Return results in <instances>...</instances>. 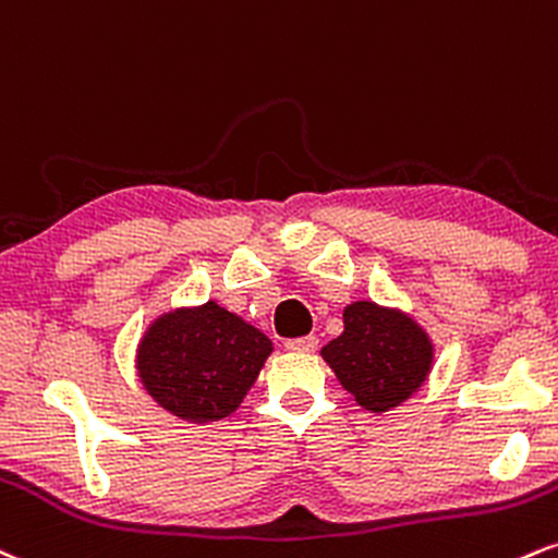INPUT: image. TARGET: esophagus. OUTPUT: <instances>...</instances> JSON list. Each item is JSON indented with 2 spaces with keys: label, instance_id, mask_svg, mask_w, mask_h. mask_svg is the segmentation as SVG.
Returning <instances> with one entry per match:
<instances>
[{
  "label": "esophagus",
  "instance_id": "esophagus-1",
  "mask_svg": "<svg viewBox=\"0 0 558 558\" xmlns=\"http://www.w3.org/2000/svg\"><path fill=\"white\" fill-rule=\"evenodd\" d=\"M284 347L290 352H316L318 339L316 337H300V339H287Z\"/></svg>",
  "mask_w": 558,
  "mask_h": 558
}]
</instances>
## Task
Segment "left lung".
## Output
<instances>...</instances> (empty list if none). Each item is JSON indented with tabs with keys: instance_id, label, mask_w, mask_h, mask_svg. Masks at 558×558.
<instances>
[{
	"instance_id": "left-lung-1",
	"label": "left lung",
	"mask_w": 558,
	"mask_h": 558,
	"mask_svg": "<svg viewBox=\"0 0 558 558\" xmlns=\"http://www.w3.org/2000/svg\"><path fill=\"white\" fill-rule=\"evenodd\" d=\"M342 318L344 331L320 350V357L360 408L384 415L421 391L434 371L436 347L410 313L355 300Z\"/></svg>"
}]
</instances>
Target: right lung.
Segmentation results:
<instances>
[{"label": "right lung", "mask_w": 558, "mask_h": 558, "mask_svg": "<svg viewBox=\"0 0 558 558\" xmlns=\"http://www.w3.org/2000/svg\"><path fill=\"white\" fill-rule=\"evenodd\" d=\"M271 352L264 331L208 300L150 320L137 342L135 371L159 408L206 425L240 408Z\"/></svg>", "instance_id": "add662e5"}]
</instances>
